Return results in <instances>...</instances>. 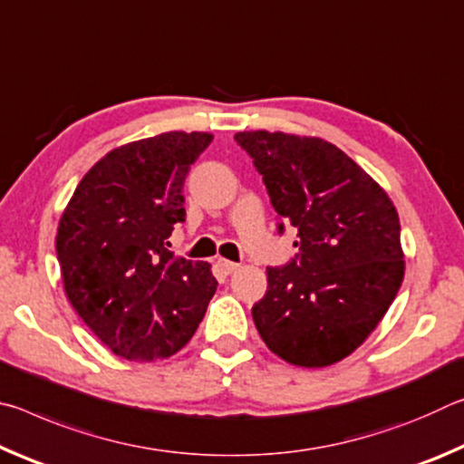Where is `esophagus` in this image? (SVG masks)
Returning <instances> with one entry per match:
<instances>
[{
    "label": "esophagus",
    "mask_w": 464,
    "mask_h": 464,
    "mask_svg": "<svg viewBox=\"0 0 464 464\" xmlns=\"http://www.w3.org/2000/svg\"><path fill=\"white\" fill-rule=\"evenodd\" d=\"M217 264H218V266H221V270H223L225 274H233L235 270H237V268H239V264H235V262H229V260H223V257H221V260H218Z\"/></svg>",
    "instance_id": "obj_1"
}]
</instances>
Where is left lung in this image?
Wrapping results in <instances>:
<instances>
[{"mask_svg": "<svg viewBox=\"0 0 464 464\" xmlns=\"http://www.w3.org/2000/svg\"><path fill=\"white\" fill-rule=\"evenodd\" d=\"M235 140L264 179L278 233L288 225L298 231V254L268 268L254 324L286 362L334 364L371 335L401 286L397 210L356 161L324 139L243 130Z\"/></svg>", "mask_w": 464, "mask_h": 464, "instance_id": "8db88e82", "label": "left lung"}]
</instances>
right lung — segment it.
<instances>
[{
  "instance_id": "obj_1",
  "label": "right lung",
  "mask_w": 464,
  "mask_h": 464,
  "mask_svg": "<svg viewBox=\"0 0 464 464\" xmlns=\"http://www.w3.org/2000/svg\"><path fill=\"white\" fill-rule=\"evenodd\" d=\"M208 132H163L122 145L93 166L63 213V285L85 325L116 356L168 358L190 342L217 285L207 262L174 257L186 221L184 182Z\"/></svg>"
}]
</instances>
